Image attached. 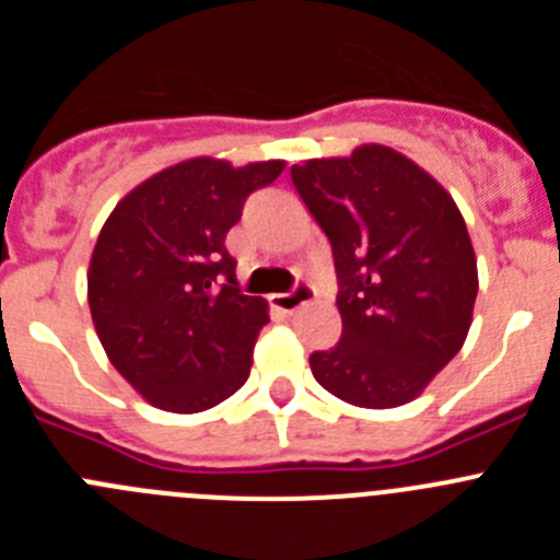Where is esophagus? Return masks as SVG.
<instances>
[{"label": "esophagus", "instance_id": "34e87169", "mask_svg": "<svg viewBox=\"0 0 560 560\" xmlns=\"http://www.w3.org/2000/svg\"><path fill=\"white\" fill-rule=\"evenodd\" d=\"M314 300V289H311L308 283H296L294 289L285 291V294H271L269 303L271 308L283 311V314H294L296 308H303L305 303H311Z\"/></svg>", "mask_w": 560, "mask_h": 560}]
</instances>
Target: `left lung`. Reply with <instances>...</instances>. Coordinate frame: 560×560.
<instances>
[{
  "instance_id": "obj_1",
  "label": "left lung",
  "mask_w": 560,
  "mask_h": 560,
  "mask_svg": "<svg viewBox=\"0 0 560 560\" xmlns=\"http://www.w3.org/2000/svg\"><path fill=\"white\" fill-rule=\"evenodd\" d=\"M328 235L341 339L311 373L353 407H400L463 348L477 300V257L457 205L427 171L384 145L291 167Z\"/></svg>"
}]
</instances>
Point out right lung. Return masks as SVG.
<instances>
[{
	"mask_svg": "<svg viewBox=\"0 0 560 560\" xmlns=\"http://www.w3.org/2000/svg\"><path fill=\"white\" fill-rule=\"evenodd\" d=\"M285 162L232 167L187 160L133 187L103 224L89 264V308L117 373L165 412H205L249 378L269 323L241 294L226 232Z\"/></svg>",
	"mask_w": 560,
	"mask_h": 560,
	"instance_id": "add662e5",
	"label": "right lung"
}]
</instances>
